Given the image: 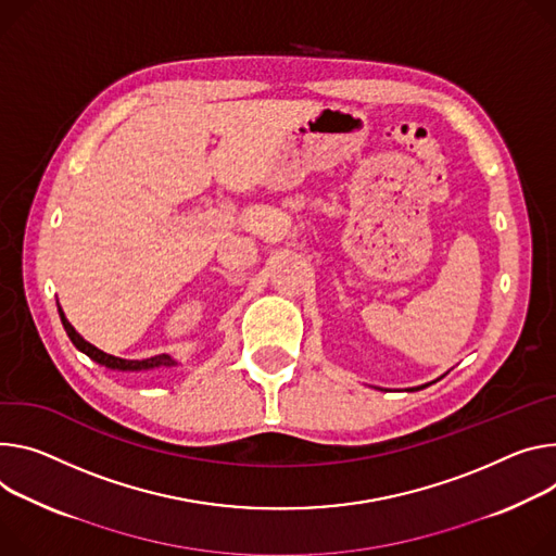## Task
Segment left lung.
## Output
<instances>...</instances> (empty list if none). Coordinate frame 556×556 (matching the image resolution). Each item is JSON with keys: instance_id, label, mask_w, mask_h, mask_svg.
Listing matches in <instances>:
<instances>
[{"instance_id": "8db88e82", "label": "left lung", "mask_w": 556, "mask_h": 556, "mask_svg": "<svg viewBox=\"0 0 556 556\" xmlns=\"http://www.w3.org/2000/svg\"><path fill=\"white\" fill-rule=\"evenodd\" d=\"M421 388H426V386H421ZM421 388H413V390H421Z\"/></svg>"}]
</instances>
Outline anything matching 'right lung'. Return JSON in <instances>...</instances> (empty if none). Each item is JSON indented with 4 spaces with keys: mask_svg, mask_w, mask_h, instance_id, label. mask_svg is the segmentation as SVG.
Wrapping results in <instances>:
<instances>
[{
    "mask_svg": "<svg viewBox=\"0 0 556 556\" xmlns=\"http://www.w3.org/2000/svg\"><path fill=\"white\" fill-rule=\"evenodd\" d=\"M60 308V306H58ZM60 317H62V324L71 337V341L75 343L77 350H81L84 355H88L92 362L102 364L106 368H113V370H150V368H160V366H175V362L168 357V355H157V357H150V359H122V357H113V355H106V352H102L99 348H94L92 343H88L84 337H79V332H75V328L68 324V319L64 317L62 308H60Z\"/></svg>",
    "mask_w": 556,
    "mask_h": 556,
    "instance_id": "right-lung-1",
    "label": "right lung"
}]
</instances>
